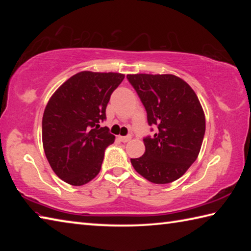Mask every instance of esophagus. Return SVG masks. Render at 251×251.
<instances>
[{
	"label": "esophagus",
	"mask_w": 251,
	"mask_h": 251,
	"mask_svg": "<svg viewBox=\"0 0 251 251\" xmlns=\"http://www.w3.org/2000/svg\"><path fill=\"white\" fill-rule=\"evenodd\" d=\"M120 141H122L123 143H126V142H129L130 139H131V136L130 135H128V136H120Z\"/></svg>",
	"instance_id": "esophagus-1"
}]
</instances>
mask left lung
Instances as JSON below:
<instances>
[{
	"label": "left lung",
	"instance_id": "8db88e82",
	"mask_svg": "<svg viewBox=\"0 0 251 251\" xmlns=\"http://www.w3.org/2000/svg\"><path fill=\"white\" fill-rule=\"evenodd\" d=\"M157 133L144 139L145 154L131 158L139 175L154 184L180 178L197 159L206 130L205 113L196 93L173 74H128Z\"/></svg>",
	"mask_w": 251,
	"mask_h": 251
}]
</instances>
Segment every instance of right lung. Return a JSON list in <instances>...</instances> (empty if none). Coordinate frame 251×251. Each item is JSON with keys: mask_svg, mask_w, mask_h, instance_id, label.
<instances>
[{"mask_svg": "<svg viewBox=\"0 0 251 251\" xmlns=\"http://www.w3.org/2000/svg\"><path fill=\"white\" fill-rule=\"evenodd\" d=\"M125 75L83 71L50 96L42 121V141L50 166L62 180L82 186L99 175L106 147L115 141L100 127L110 95Z\"/></svg>", "mask_w": 251, "mask_h": 251, "instance_id": "add662e5", "label": "right lung"}]
</instances>
